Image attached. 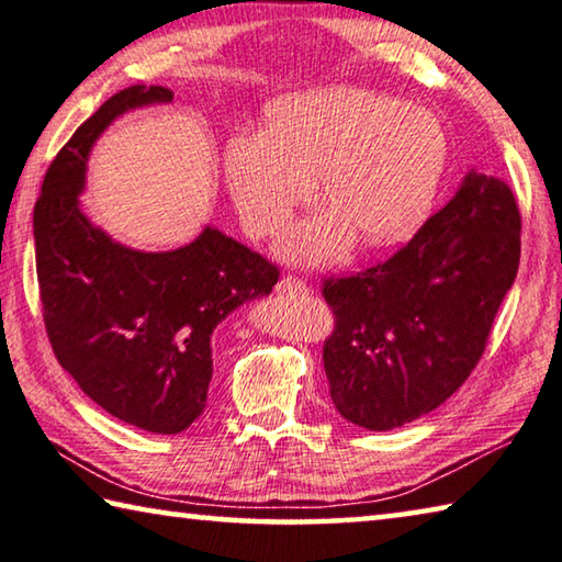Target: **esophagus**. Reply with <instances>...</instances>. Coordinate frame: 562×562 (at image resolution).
Here are the masks:
<instances>
[{
    "instance_id": "esophagus-1",
    "label": "esophagus",
    "mask_w": 562,
    "mask_h": 562,
    "mask_svg": "<svg viewBox=\"0 0 562 562\" xmlns=\"http://www.w3.org/2000/svg\"><path fill=\"white\" fill-rule=\"evenodd\" d=\"M276 291L279 293H306L308 286L301 279H296V276H283V279L276 283Z\"/></svg>"
}]
</instances>
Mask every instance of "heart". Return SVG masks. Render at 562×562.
<instances>
[{"instance_id":"1","label":"heart","mask_w":562,"mask_h":562,"mask_svg":"<svg viewBox=\"0 0 562 562\" xmlns=\"http://www.w3.org/2000/svg\"><path fill=\"white\" fill-rule=\"evenodd\" d=\"M266 132L226 142L224 169L244 228L269 236L316 196L328 214L283 238L296 261H328L346 251L351 228L383 246L426 216L448 164V136L428 109L379 91L328 87L273 101Z\"/></svg>"}]
</instances>
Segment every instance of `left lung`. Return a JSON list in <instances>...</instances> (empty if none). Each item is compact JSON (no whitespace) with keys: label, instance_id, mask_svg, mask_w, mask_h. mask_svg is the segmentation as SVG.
<instances>
[{"label":"left lung","instance_id":"left-lung-1","mask_svg":"<svg viewBox=\"0 0 562 562\" xmlns=\"http://www.w3.org/2000/svg\"><path fill=\"white\" fill-rule=\"evenodd\" d=\"M520 261L508 183L471 171L389 261L326 279L330 398L368 430H391L450 398L481 361Z\"/></svg>","mask_w":562,"mask_h":562}]
</instances>
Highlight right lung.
<instances>
[{"mask_svg": "<svg viewBox=\"0 0 562 562\" xmlns=\"http://www.w3.org/2000/svg\"><path fill=\"white\" fill-rule=\"evenodd\" d=\"M171 99V89L144 85L106 99L52 161L34 206L36 279L54 356L97 406L169 436L206 408L214 328L279 281L273 263L214 226L154 254L114 241L81 211L101 132L132 109Z\"/></svg>", "mask_w": 562, "mask_h": 562, "instance_id": "right-lung-1", "label": "right lung"}]
</instances>
